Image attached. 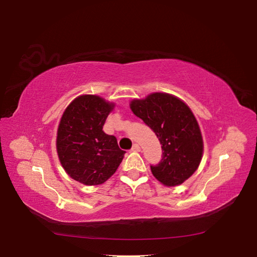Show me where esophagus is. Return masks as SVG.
Here are the masks:
<instances>
[{"mask_svg": "<svg viewBox=\"0 0 257 257\" xmlns=\"http://www.w3.org/2000/svg\"><path fill=\"white\" fill-rule=\"evenodd\" d=\"M132 151L133 152H139V151H141V146H139L138 144H134Z\"/></svg>", "mask_w": 257, "mask_h": 257, "instance_id": "obj_1", "label": "esophagus"}]
</instances>
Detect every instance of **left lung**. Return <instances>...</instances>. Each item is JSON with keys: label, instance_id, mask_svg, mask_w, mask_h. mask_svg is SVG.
<instances>
[{"label": "left lung", "instance_id": "8db88e82", "mask_svg": "<svg viewBox=\"0 0 257 257\" xmlns=\"http://www.w3.org/2000/svg\"><path fill=\"white\" fill-rule=\"evenodd\" d=\"M134 114L153 130L162 147V160L151 171L167 187L181 185L197 170L203 158L201 129L190 107L168 93H152L130 102Z\"/></svg>", "mask_w": 257, "mask_h": 257}]
</instances>
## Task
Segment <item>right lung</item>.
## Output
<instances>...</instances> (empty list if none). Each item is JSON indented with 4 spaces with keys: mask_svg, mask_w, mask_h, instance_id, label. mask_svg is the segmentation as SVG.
<instances>
[{
    "mask_svg": "<svg viewBox=\"0 0 257 257\" xmlns=\"http://www.w3.org/2000/svg\"><path fill=\"white\" fill-rule=\"evenodd\" d=\"M114 103L97 95H80L61 116L56 134L60 163L73 180L87 186L105 182L122 162L125 152L103 125Z\"/></svg>",
    "mask_w": 257,
    "mask_h": 257,
    "instance_id": "obj_1",
    "label": "right lung"
}]
</instances>
